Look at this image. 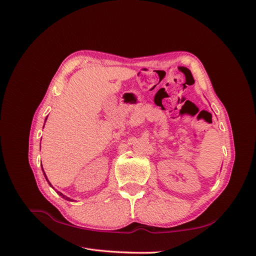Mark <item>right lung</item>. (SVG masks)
I'll return each instance as SVG.
<instances>
[{
  "label": "right lung",
  "instance_id": "1",
  "mask_svg": "<svg viewBox=\"0 0 256 256\" xmlns=\"http://www.w3.org/2000/svg\"><path fill=\"white\" fill-rule=\"evenodd\" d=\"M42 172H44V168H42ZM44 177H46V180H47V182H49V184H50V186H52V184H50V182L48 180V178H47V176H46V173H44ZM58 194H60V196L62 198H65V200H72H72H72V198H67L66 196H64V194H63V193H60V192H58Z\"/></svg>",
  "mask_w": 256,
  "mask_h": 256
}]
</instances>
